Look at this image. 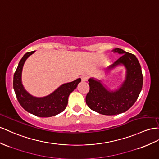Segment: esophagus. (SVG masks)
<instances>
[{
	"instance_id": "obj_1",
	"label": "esophagus",
	"mask_w": 159,
	"mask_h": 159,
	"mask_svg": "<svg viewBox=\"0 0 159 159\" xmlns=\"http://www.w3.org/2000/svg\"><path fill=\"white\" fill-rule=\"evenodd\" d=\"M88 79V77L87 76H81V80H82V81H87Z\"/></svg>"
}]
</instances>
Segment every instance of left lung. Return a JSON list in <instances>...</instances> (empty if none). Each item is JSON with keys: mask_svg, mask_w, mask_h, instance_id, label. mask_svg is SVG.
I'll return each mask as SVG.
<instances>
[{"mask_svg": "<svg viewBox=\"0 0 159 159\" xmlns=\"http://www.w3.org/2000/svg\"><path fill=\"white\" fill-rule=\"evenodd\" d=\"M112 52L121 56L106 69V72L123 65L126 69L125 80L118 89L110 91L103 86L101 80L89 79L90 90L86 97L89 108L106 116L120 114L128 110L136 101L143 84L141 66L136 56L120 48L113 49Z\"/></svg>", "mask_w": 159, "mask_h": 159, "instance_id": "left-lung-1", "label": "left lung"}]
</instances>
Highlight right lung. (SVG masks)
Returning <instances> with one entry per match:
<instances>
[{
  "label": "right lung",
  "instance_id": "add662e5",
  "mask_svg": "<svg viewBox=\"0 0 159 159\" xmlns=\"http://www.w3.org/2000/svg\"><path fill=\"white\" fill-rule=\"evenodd\" d=\"M35 52L26 53L20 60L13 77L14 91L19 103L27 112L41 117L54 116L66 109L69 95L76 88L81 79H77L72 82L63 84L51 94L46 97L32 96L23 86L21 74L24 63L28 57Z\"/></svg>",
  "mask_w": 159,
  "mask_h": 159
}]
</instances>
